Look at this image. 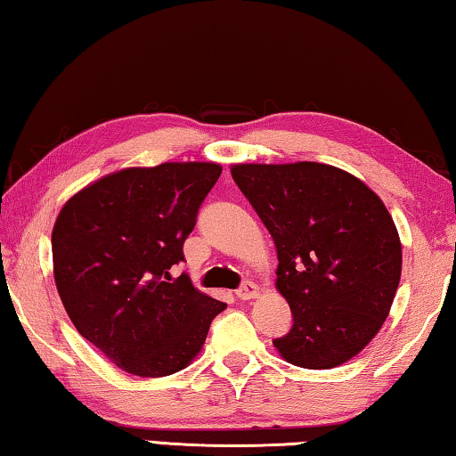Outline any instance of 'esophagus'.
<instances>
[{
    "instance_id": "1",
    "label": "esophagus",
    "mask_w": 456,
    "mask_h": 456,
    "mask_svg": "<svg viewBox=\"0 0 456 456\" xmlns=\"http://www.w3.org/2000/svg\"><path fill=\"white\" fill-rule=\"evenodd\" d=\"M235 293H237L239 299H253V297H257L259 288H257V283L245 281V283L241 285V288H239Z\"/></svg>"
}]
</instances>
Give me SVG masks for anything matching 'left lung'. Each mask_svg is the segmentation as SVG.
Listing matches in <instances>:
<instances>
[{
	"label": "left lung",
	"instance_id": "obj_1",
	"mask_svg": "<svg viewBox=\"0 0 456 456\" xmlns=\"http://www.w3.org/2000/svg\"><path fill=\"white\" fill-rule=\"evenodd\" d=\"M231 175L277 249L275 285L293 323L273 346L302 368L348 362L382 328L398 289L403 247L388 209L330 165H235Z\"/></svg>",
	"mask_w": 456,
	"mask_h": 456
}]
</instances>
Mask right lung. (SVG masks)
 Returning <instances> with one entry per match:
<instances>
[{
	"label": "right lung",
	"instance_id": "obj_1",
	"mask_svg": "<svg viewBox=\"0 0 456 456\" xmlns=\"http://www.w3.org/2000/svg\"><path fill=\"white\" fill-rule=\"evenodd\" d=\"M221 167L163 163L88 184L60 211L52 233L56 288L82 338L142 378L183 370L227 304L171 280Z\"/></svg>",
	"mask_w": 456,
	"mask_h": 456
}]
</instances>
